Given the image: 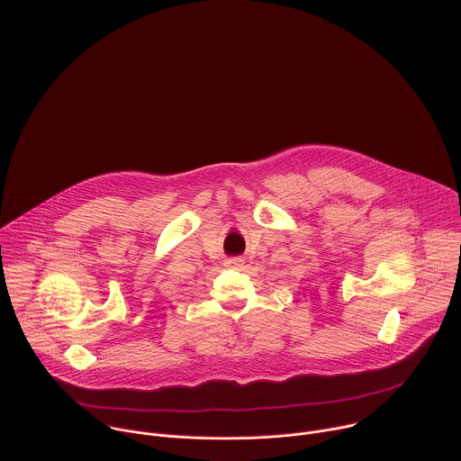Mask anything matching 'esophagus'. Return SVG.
<instances>
[{
    "label": "esophagus",
    "mask_w": 461,
    "mask_h": 461,
    "mask_svg": "<svg viewBox=\"0 0 461 461\" xmlns=\"http://www.w3.org/2000/svg\"><path fill=\"white\" fill-rule=\"evenodd\" d=\"M224 267H226V268H233V270H239V268L244 267V258H240V257H231V258H228V260L224 262Z\"/></svg>",
    "instance_id": "obj_1"
}]
</instances>
